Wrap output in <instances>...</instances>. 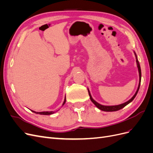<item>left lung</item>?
I'll list each match as a JSON object with an SVG mask.
<instances>
[{
    "instance_id": "1",
    "label": "left lung",
    "mask_w": 153,
    "mask_h": 153,
    "mask_svg": "<svg viewBox=\"0 0 153 153\" xmlns=\"http://www.w3.org/2000/svg\"><path fill=\"white\" fill-rule=\"evenodd\" d=\"M134 53H135V57H136V62H137V67H138V73H139V84H138V89L135 92V94H134V96L132 97V98L128 100L126 102H125L123 104L121 105H114V106H105V105H102L100 103H98V102H96L95 100H93V98H92V96L91 95V93L88 90V92H89V95L90 96V99L91 100V101L92 103H93L96 106L97 108H98L100 110H103V111H105V112H114V111H117L119 110H121V108H124L125 106H126L128 104H129L130 102L134 100V98H135V96L137 94V92L139 90V88H140V82H141V69H140V64L139 62L138 61V59H137V56L135 53V52H134Z\"/></svg>"
}]
</instances>
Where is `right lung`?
<instances>
[{
    "label": "right lung",
    "mask_w": 153,
    "mask_h": 153,
    "mask_svg": "<svg viewBox=\"0 0 153 153\" xmlns=\"http://www.w3.org/2000/svg\"><path fill=\"white\" fill-rule=\"evenodd\" d=\"M65 103H66V97H65V99H64V101L63 102L62 105L65 104ZM31 111L32 112L38 114H41V115H50V114H52L55 113L54 112H52V111H51V112H35V111H33V110H31Z\"/></svg>",
    "instance_id": "1"
}]
</instances>
